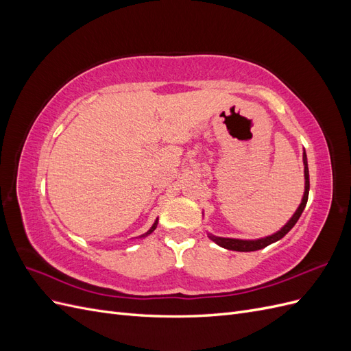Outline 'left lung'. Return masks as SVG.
<instances>
[{
  "instance_id": "obj_1",
  "label": "left lung",
  "mask_w": 351,
  "mask_h": 351,
  "mask_svg": "<svg viewBox=\"0 0 351 351\" xmlns=\"http://www.w3.org/2000/svg\"><path fill=\"white\" fill-rule=\"evenodd\" d=\"M303 164H304V180H306V186H304V195H303V200L299 206V209L295 210V214L291 217V219L287 222V224L278 231L275 232L272 236H268L265 239H259V240H237V239H224V237H215V236H210V240H214L217 244H219L221 247L228 249V250H236V252H253V250H259L269 246L271 243L274 241H278L280 239H282L287 232H289L294 226L295 222L299 221L302 212L307 204V197H309V168H307V158H306V152L303 154Z\"/></svg>"
}]
</instances>
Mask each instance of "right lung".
Returning <instances> with one entry per match:
<instances>
[{"mask_svg": "<svg viewBox=\"0 0 351 351\" xmlns=\"http://www.w3.org/2000/svg\"><path fill=\"white\" fill-rule=\"evenodd\" d=\"M156 224H158V219H156V221H155V224H154V226H152V228H151V230H149V231H147V232H145V234H143V236H142V237H145V236H149V234H151V232H152V231H154V230H155V228H156Z\"/></svg>", "mask_w": 351, "mask_h": 351, "instance_id": "1", "label": "right lung"}]
</instances>
